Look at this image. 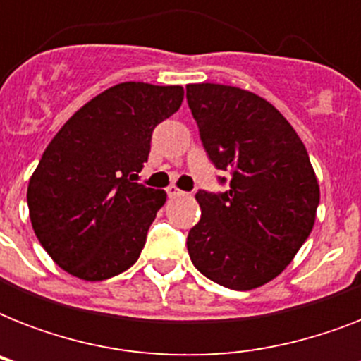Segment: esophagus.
I'll use <instances>...</instances> for the list:
<instances>
[{"instance_id": "1", "label": "esophagus", "mask_w": 361, "mask_h": 361, "mask_svg": "<svg viewBox=\"0 0 361 361\" xmlns=\"http://www.w3.org/2000/svg\"><path fill=\"white\" fill-rule=\"evenodd\" d=\"M166 195H169L170 198H174V197H180V195H183V191H181V189H178L176 185H169L166 187Z\"/></svg>"}]
</instances>
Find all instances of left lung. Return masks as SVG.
<instances>
[{
    "mask_svg": "<svg viewBox=\"0 0 361 361\" xmlns=\"http://www.w3.org/2000/svg\"><path fill=\"white\" fill-rule=\"evenodd\" d=\"M187 103L225 192H197L202 215L187 236L195 268L251 290L296 257L313 231L320 189L307 149L274 104L223 84H189ZM225 183L226 178H219Z\"/></svg>",
    "mask_w": 361,
    "mask_h": 361,
    "instance_id": "8db88e82",
    "label": "left lung"
}]
</instances>
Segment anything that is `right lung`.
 <instances>
[{"instance_id": "obj_1", "label": "right lung", "mask_w": 361, "mask_h": 361, "mask_svg": "<svg viewBox=\"0 0 361 361\" xmlns=\"http://www.w3.org/2000/svg\"><path fill=\"white\" fill-rule=\"evenodd\" d=\"M181 86L123 82L59 129L27 185L30 219L67 274L104 281L138 260L166 192L136 183L152 133L178 112Z\"/></svg>"}]
</instances>
